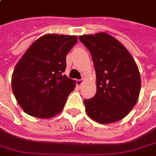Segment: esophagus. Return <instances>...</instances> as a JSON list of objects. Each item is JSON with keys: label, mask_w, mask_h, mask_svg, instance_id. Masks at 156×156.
Wrapping results in <instances>:
<instances>
[{"label": "esophagus", "mask_w": 156, "mask_h": 156, "mask_svg": "<svg viewBox=\"0 0 156 156\" xmlns=\"http://www.w3.org/2000/svg\"><path fill=\"white\" fill-rule=\"evenodd\" d=\"M82 83H83V80H76V85H77L78 87H80Z\"/></svg>", "instance_id": "esophagus-1"}]
</instances>
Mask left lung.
Returning a JSON list of instances; mask_svg holds the SVG:
<instances>
[{
	"label": "left lung",
	"mask_w": 156,
	"mask_h": 156,
	"mask_svg": "<svg viewBox=\"0 0 156 156\" xmlns=\"http://www.w3.org/2000/svg\"><path fill=\"white\" fill-rule=\"evenodd\" d=\"M92 55L96 71L97 92L84 100L93 121L109 124L121 121L137 103L141 78L133 56L122 44L105 32L79 36Z\"/></svg>",
	"instance_id": "left-lung-1"
}]
</instances>
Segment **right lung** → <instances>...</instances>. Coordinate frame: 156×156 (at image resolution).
<instances>
[{"instance_id": "right-lung-1", "label": "right lung", "mask_w": 156, "mask_h": 156, "mask_svg": "<svg viewBox=\"0 0 156 156\" xmlns=\"http://www.w3.org/2000/svg\"><path fill=\"white\" fill-rule=\"evenodd\" d=\"M76 35L47 34L31 44L16 64L12 88L16 100L31 116L50 119L59 114L76 80L64 75L66 56Z\"/></svg>"}]
</instances>
